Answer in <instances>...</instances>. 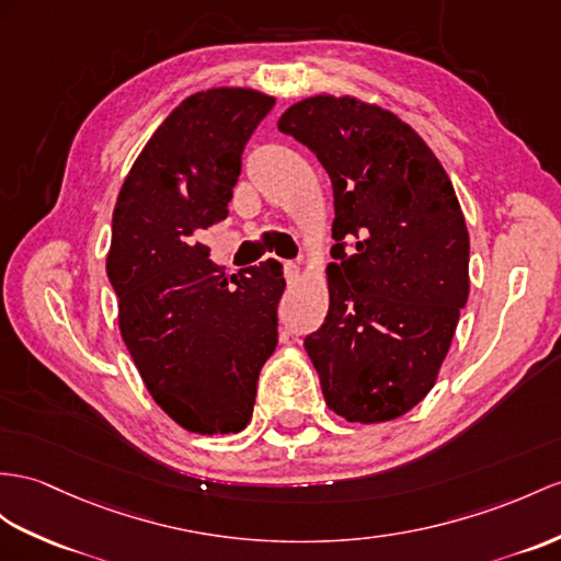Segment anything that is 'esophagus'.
<instances>
[{
	"label": "esophagus",
	"instance_id": "obj_1",
	"mask_svg": "<svg viewBox=\"0 0 561 561\" xmlns=\"http://www.w3.org/2000/svg\"><path fill=\"white\" fill-rule=\"evenodd\" d=\"M283 273H285V280H288L290 285L299 280V266L295 262H285L283 264Z\"/></svg>",
	"mask_w": 561,
	"mask_h": 561
}]
</instances>
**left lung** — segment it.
I'll use <instances>...</instances> for the list:
<instances>
[{
	"label": "left lung",
	"instance_id": "8db88e82",
	"mask_svg": "<svg viewBox=\"0 0 561 561\" xmlns=\"http://www.w3.org/2000/svg\"><path fill=\"white\" fill-rule=\"evenodd\" d=\"M278 130L309 147L333 185L331 305L305 337L325 404L347 421L398 419L435 386L469 299L455 187L412 126L347 94L293 104Z\"/></svg>",
	"mask_w": 561,
	"mask_h": 561
}]
</instances>
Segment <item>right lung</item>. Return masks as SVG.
<instances>
[{
	"label": "right lung",
	"instance_id": "obj_1",
	"mask_svg": "<svg viewBox=\"0 0 561 561\" xmlns=\"http://www.w3.org/2000/svg\"><path fill=\"white\" fill-rule=\"evenodd\" d=\"M276 100L250 88L190 94L121 185L106 273L118 328L154 402L185 431L238 433L278 345L283 266L226 276L197 236L228 216L242 149Z\"/></svg>",
	"mask_w": 561,
	"mask_h": 561
}]
</instances>
